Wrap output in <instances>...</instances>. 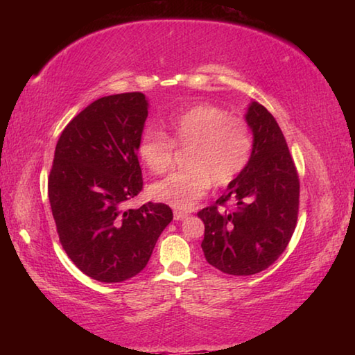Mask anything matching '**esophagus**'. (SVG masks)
I'll return each instance as SVG.
<instances>
[{"label":"esophagus","mask_w":355,"mask_h":355,"mask_svg":"<svg viewBox=\"0 0 355 355\" xmlns=\"http://www.w3.org/2000/svg\"><path fill=\"white\" fill-rule=\"evenodd\" d=\"M184 218H188V213L186 211H178V209L177 211H173V219L175 220H183Z\"/></svg>","instance_id":"34e87169"}]
</instances>
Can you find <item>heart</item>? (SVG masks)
Instances as JSON below:
<instances>
[{
  "label": "heart",
  "instance_id": "1",
  "mask_svg": "<svg viewBox=\"0 0 355 355\" xmlns=\"http://www.w3.org/2000/svg\"><path fill=\"white\" fill-rule=\"evenodd\" d=\"M167 135L147 130L137 144V156L153 173H163L172 166L175 146L188 148L184 166L150 188L155 200L177 209H189L200 200L211 183L218 188L230 184L248 166L254 137L249 125L230 117L213 105H197L171 117Z\"/></svg>",
  "mask_w": 355,
  "mask_h": 355
}]
</instances>
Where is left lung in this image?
<instances>
[{"instance_id":"1","label":"left lung","mask_w":355,"mask_h":355,"mask_svg":"<svg viewBox=\"0 0 355 355\" xmlns=\"http://www.w3.org/2000/svg\"><path fill=\"white\" fill-rule=\"evenodd\" d=\"M244 117L254 137L250 159L216 200V205L233 200L236 209L208 207L197 213L205 224L207 261L230 275L271 266L290 243L299 209V177L279 123L257 101H250Z\"/></svg>"}]
</instances>
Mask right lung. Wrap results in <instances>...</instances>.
I'll return each instance as SVG.
<instances>
[{
	"label": "right lung",
	"instance_id": "obj_1",
	"mask_svg": "<svg viewBox=\"0 0 355 355\" xmlns=\"http://www.w3.org/2000/svg\"><path fill=\"white\" fill-rule=\"evenodd\" d=\"M148 116L141 92L95 100L64 128L48 178L59 241L76 268L117 284L147 266L173 218L164 203L125 209L142 189L137 144Z\"/></svg>",
	"mask_w": 355,
	"mask_h": 355
}]
</instances>
